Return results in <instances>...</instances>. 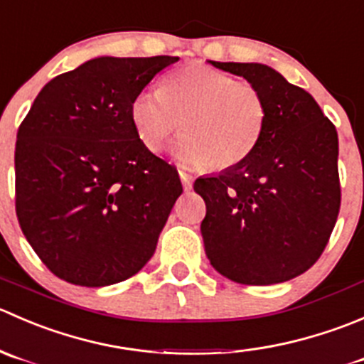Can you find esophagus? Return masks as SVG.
I'll return each mask as SVG.
<instances>
[{
  "label": "esophagus",
  "mask_w": 364,
  "mask_h": 364,
  "mask_svg": "<svg viewBox=\"0 0 364 364\" xmlns=\"http://www.w3.org/2000/svg\"><path fill=\"white\" fill-rule=\"evenodd\" d=\"M178 175H181L183 191H191V189H193V178H191L187 173H183V171H181V173H178Z\"/></svg>",
  "instance_id": "esophagus-1"
}]
</instances>
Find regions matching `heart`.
Here are the masks:
<instances>
[{
  "label": "heart",
  "mask_w": 364,
  "mask_h": 364,
  "mask_svg": "<svg viewBox=\"0 0 364 364\" xmlns=\"http://www.w3.org/2000/svg\"><path fill=\"white\" fill-rule=\"evenodd\" d=\"M265 120L267 102L257 85L207 65L183 67L163 90H141L131 102L132 127L150 152H159L182 125L186 136L171 152L191 168L228 170L244 163L257 149Z\"/></svg>",
  "instance_id": "b5f03b06"
}]
</instances>
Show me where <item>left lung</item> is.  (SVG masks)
<instances>
[{
  "label": "left lung",
  "mask_w": 364,
  "mask_h": 364,
  "mask_svg": "<svg viewBox=\"0 0 364 364\" xmlns=\"http://www.w3.org/2000/svg\"><path fill=\"white\" fill-rule=\"evenodd\" d=\"M262 90L267 120L244 163L200 177L201 221L212 267L242 285H274L308 271L340 212L338 134L311 95L262 63H221Z\"/></svg>",
  "instance_id": "1"
}]
</instances>
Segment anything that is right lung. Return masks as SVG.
<instances>
[{"instance_id":"1","label":"right lung","mask_w":364,"mask_h":364,"mask_svg":"<svg viewBox=\"0 0 364 364\" xmlns=\"http://www.w3.org/2000/svg\"><path fill=\"white\" fill-rule=\"evenodd\" d=\"M177 56H99L56 75L17 131L16 212L46 267L106 287L152 258L182 183L141 145L131 102Z\"/></svg>"}]
</instances>
